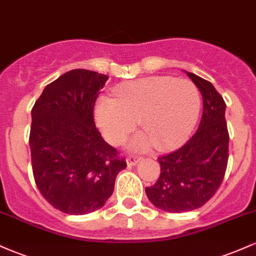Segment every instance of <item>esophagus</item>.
<instances>
[{
    "label": "esophagus",
    "instance_id": "obj_1",
    "mask_svg": "<svg viewBox=\"0 0 256 256\" xmlns=\"http://www.w3.org/2000/svg\"><path fill=\"white\" fill-rule=\"evenodd\" d=\"M140 161V158L136 156V155H128L126 162H128V166H134V165H137Z\"/></svg>",
    "mask_w": 256,
    "mask_h": 256
}]
</instances>
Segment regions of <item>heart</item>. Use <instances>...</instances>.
<instances>
[{"label":"heart","mask_w":256,"mask_h":256,"mask_svg":"<svg viewBox=\"0 0 256 256\" xmlns=\"http://www.w3.org/2000/svg\"><path fill=\"white\" fill-rule=\"evenodd\" d=\"M200 95L186 79L146 77L122 84L114 98H101L95 107L100 130L112 144H120L140 122L144 130L132 140L134 149L156 144L170 149L183 142L198 122Z\"/></svg>","instance_id":"obj_1"}]
</instances>
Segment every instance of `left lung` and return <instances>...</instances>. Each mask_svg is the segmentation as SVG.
<instances>
[{"mask_svg": "<svg viewBox=\"0 0 256 256\" xmlns=\"http://www.w3.org/2000/svg\"><path fill=\"white\" fill-rule=\"evenodd\" d=\"M204 98L196 134L183 146L158 158L160 177L146 188L149 201L170 213L198 210L213 198L224 179L228 158L225 101L213 84L186 72Z\"/></svg>", "mask_w": 256, "mask_h": 256, "instance_id": "left-lung-1", "label": "left lung"}]
</instances>
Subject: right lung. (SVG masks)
Returning a JSON list of instances; mask_svg holds the SVG:
<instances>
[{
  "label": "right lung",
  "instance_id": "1",
  "mask_svg": "<svg viewBox=\"0 0 256 256\" xmlns=\"http://www.w3.org/2000/svg\"><path fill=\"white\" fill-rule=\"evenodd\" d=\"M108 77L72 70L44 88L31 110L32 172L42 196L66 214L104 207L124 158L104 142L94 122V106Z\"/></svg>",
  "mask_w": 256,
  "mask_h": 256
}]
</instances>
